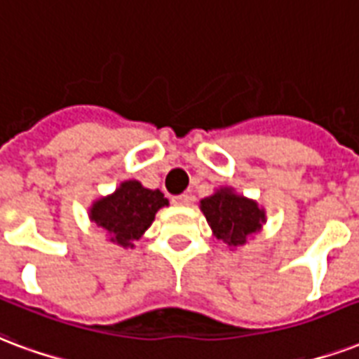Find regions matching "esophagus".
Instances as JSON below:
<instances>
[{
	"instance_id": "1",
	"label": "esophagus",
	"mask_w": 359,
	"mask_h": 359,
	"mask_svg": "<svg viewBox=\"0 0 359 359\" xmlns=\"http://www.w3.org/2000/svg\"><path fill=\"white\" fill-rule=\"evenodd\" d=\"M172 203H175V205H190V203H192V194H179V196L172 198Z\"/></svg>"
}]
</instances>
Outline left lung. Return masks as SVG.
<instances>
[{
  "label": "left lung",
  "instance_id": "8db88e82",
  "mask_svg": "<svg viewBox=\"0 0 359 359\" xmlns=\"http://www.w3.org/2000/svg\"><path fill=\"white\" fill-rule=\"evenodd\" d=\"M200 207L217 240L224 241L230 249L245 245V241L261 232L266 222L264 209L257 205V201L236 194L232 188H220L201 200Z\"/></svg>",
  "mask_w": 359,
  "mask_h": 359
}]
</instances>
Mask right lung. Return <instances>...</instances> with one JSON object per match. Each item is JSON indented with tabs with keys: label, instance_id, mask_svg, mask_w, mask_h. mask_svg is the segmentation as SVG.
Segmentation results:
<instances>
[{
	"label": "right lung",
	"instance_id": "obj_1",
	"mask_svg": "<svg viewBox=\"0 0 359 359\" xmlns=\"http://www.w3.org/2000/svg\"><path fill=\"white\" fill-rule=\"evenodd\" d=\"M169 205L159 190H150L139 180L121 182L116 192L100 198L89 209V219L112 243L133 247V243L150 228L161 207Z\"/></svg>",
	"mask_w": 359,
	"mask_h": 359
}]
</instances>
